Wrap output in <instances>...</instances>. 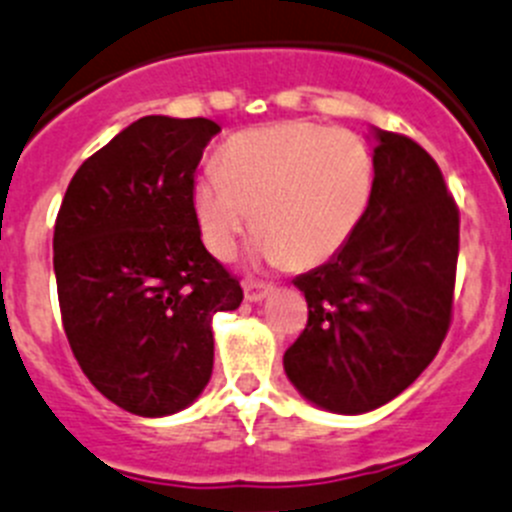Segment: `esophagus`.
<instances>
[{"label":"esophagus","instance_id":"esophagus-1","mask_svg":"<svg viewBox=\"0 0 512 512\" xmlns=\"http://www.w3.org/2000/svg\"><path fill=\"white\" fill-rule=\"evenodd\" d=\"M270 285H262V283H252V280H247L245 283V300H250V303H260L262 298H267L270 295Z\"/></svg>","mask_w":512,"mask_h":512}]
</instances>
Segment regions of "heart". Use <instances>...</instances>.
I'll return each instance as SVG.
<instances>
[{"instance_id": "heart-1", "label": "heart", "mask_w": 512, "mask_h": 512, "mask_svg": "<svg viewBox=\"0 0 512 512\" xmlns=\"http://www.w3.org/2000/svg\"><path fill=\"white\" fill-rule=\"evenodd\" d=\"M374 194V156L346 128L310 121L229 138L219 166L191 184V209L212 255L229 257L252 227L267 262L313 267L356 232Z\"/></svg>"}]
</instances>
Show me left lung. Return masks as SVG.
<instances>
[{"instance_id":"1","label":"left lung","mask_w":512,"mask_h":512,"mask_svg":"<svg viewBox=\"0 0 512 512\" xmlns=\"http://www.w3.org/2000/svg\"><path fill=\"white\" fill-rule=\"evenodd\" d=\"M460 209L437 161L409 136L376 131L374 194L351 240L295 278L308 323L285 374L315 407L364 414L399 396L450 331Z\"/></svg>"}]
</instances>
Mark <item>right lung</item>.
<instances>
[{
  "label": "right lung",
  "mask_w": 512,
  "mask_h": 512,
  "mask_svg": "<svg viewBox=\"0 0 512 512\" xmlns=\"http://www.w3.org/2000/svg\"><path fill=\"white\" fill-rule=\"evenodd\" d=\"M209 118L146 116L83 161L52 237L62 328L90 384L138 417L186 409L212 376V318L242 303L191 209Z\"/></svg>",
  "instance_id": "obj_1"
}]
</instances>
